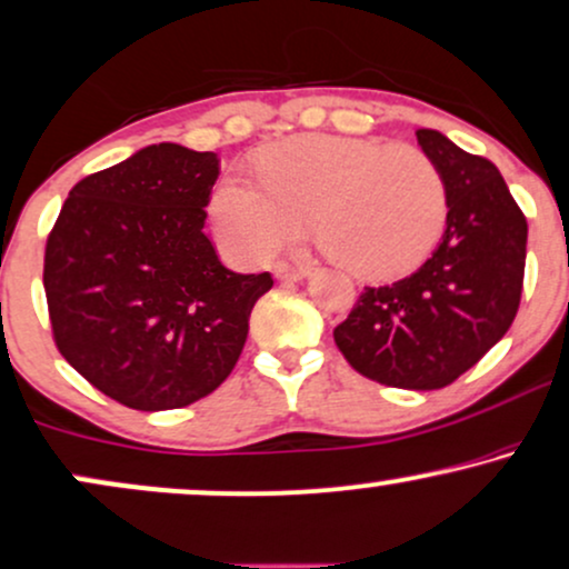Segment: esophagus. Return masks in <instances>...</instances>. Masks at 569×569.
Instances as JSON below:
<instances>
[{"instance_id": "1", "label": "esophagus", "mask_w": 569, "mask_h": 569, "mask_svg": "<svg viewBox=\"0 0 569 569\" xmlns=\"http://www.w3.org/2000/svg\"><path fill=\"white\" fill-rule=\"evenodd\" d=\"M307 268H293V264H286L280 262L276 264V278L278 280H286V283H299V280L307 278Z\"/></svg>"}]
</instances>
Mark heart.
Listing matches in <instances>:
<instances>
[{
	"label": "heart",
	"instance_id": "1",
	"mask_svg": "<svg viewBox=\"0 0 569 569\" xmlns=\"http://www.w3.org/2000/svg\"><path fill=\"white\" fill-rule=\"evenodd\" d=\"M260 181L228 172L210 193L222 251L257 264L297 239L307 214L341 268L362 280L407 276L441 239L446 181L409 143L305 133L264 149Z\"/></svg>",
	"mask_w": 569,
	"mask_h": 569
}]
</instances>
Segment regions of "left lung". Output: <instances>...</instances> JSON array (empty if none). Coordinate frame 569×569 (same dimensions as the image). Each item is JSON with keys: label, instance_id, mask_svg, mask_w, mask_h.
Segmentation results:
<instances>
[{"label": "left lung", "instance_id": "8db88e82", "mask_svg": "<svg viewBox=\"0 0 569 569\" xmlns=\"http://www.w3.org/2000/svg\"><path fill=\"white\" fill-rule=\"evenodd\" d=\"M446 181V231L420 270L370 289L336 326V347L365 378L433 391L472 368L520 307L528 222L499 168L420 128Z\"/></svg>", "mask_w": 569, "mask_h": 569}]
</instances>
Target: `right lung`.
Listing matches in <instances>:
<instances>
[{"label": "right lung", "mask_w": 569, "mask_h": 569, "mask_svg": "<svg viewBox=\"0 0 569 569\" xmlns=\"http://www.w3.org/2000/svg\"><path fill=\"white\" fill-rule=\"evenodd\" d=\"M214 152L152 143L86 176L47 239L54 343L120 405L189 407L231 376L270 272L241 276L204 233Z\"/></svg>", "instance_id": "1"}]
</instances>
